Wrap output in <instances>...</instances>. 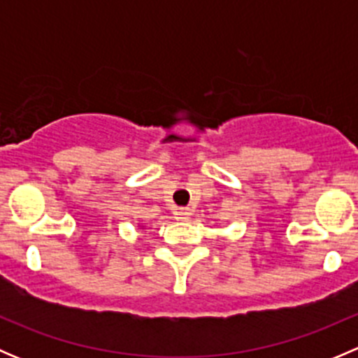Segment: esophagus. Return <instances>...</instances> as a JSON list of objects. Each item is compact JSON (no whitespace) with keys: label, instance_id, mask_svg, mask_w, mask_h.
Wrapping results in <instances>:
<instances>
[{"label":"esophagus","instance_id":"obj_1","mask_svg":"<svg viewBox=\"0 0 358 358\" xmlns=\"http://www.w3.org/2000/svg\"><path fill=\"white\" fill-rule=\"evenodd\" d=\"M190 215H192V209L189 208H180L178 211H176V218L178 220H189Z\"/></svg>","mask_w":358,"mask_h":358}]
</instances>
